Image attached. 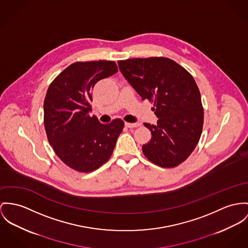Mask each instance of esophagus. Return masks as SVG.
Returning <instances> with one entry per match:
<instances>
[{
  "label": "esophagus",
  "mask_w": 248,
  "mask_h": 248,
  "mask_svg": "<svg viewBox=\"0 0 248 248\" xmlns=\"http://www.w3.org/2000/svg\"><path fill=\"white\" fill-rule=\"evenodd\" d=\"M125 126L128 127V128H135V127H138L140 126V124L139 123H125Z\"/></svg>",
  "instance_id": "1"
}]
</instances>
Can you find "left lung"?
I'll list each match as a JSON object with an SVG mask.
<instances>
[{"label": "left lung", "mask_w": 248, "mask_h": 248, "mask_svg": "<svg viewBox=\"0 0 248 248\" xmlns=\"http://www.w3.org/2000/svg\"><path fill=\"white\" fill-rule=\"evenodd\" d=\"M120 71L135 91L154 103L155 125L143 124L152 134L142 152L153 163L173 168L196 147L204 124L199 89L191 74L170 58H130L118 61Z\"/></svg>", "instance_id": "1"}]
</instances>
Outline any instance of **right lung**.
<instances>
[{"label": "right lung", "instance_id": "right-lung-1", "mask_svg": "<svg viewBox=\"0 0 248 248\" xmlns=\"http://www.w3.org/2000/svg\"><path fill=\"white\" fill-rule=\"evenodd\" d=\"M118 72L114 61L76 62L50 84L44 100V126L57 156L80 172L95 171L111 156L124 123L103 124L92 111V89Z\"/></svg>", "mask_w": 248, "mask_h": 248}]
</instances>
